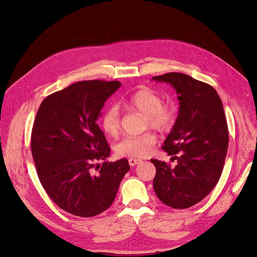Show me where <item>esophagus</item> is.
Listing matches in <instances>:
<instances>
[{
    "label": "esophagus",
    "instance_id": "obj_1",
    "mask_svg": "<svg viewBox=\"0 0 257 257\" xmlns=\"http://www.w3.org/2000/svg\"><path fill=\"white\" fill-rule=\"evenodd\" d=\"M129 165L131 166V167H134V166H137V165H139V164H141V159H137V158H129Z\"/></svg>",
    "mask_w": 257,
    "mask_h": 257
}]
</instances>
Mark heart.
Here are the masks:
<instances>
[{
	"instance_id": "obj_1",
	"label": "heart",
	"mask_w": 257,
	"mask_h": 257,
	"mask_svg": "<svg viewBox=\"0 0 257 257\" xmlns=\"http://www.w3.org/2000/svg\"><path fill=\"white\" fill-rule=\"evenodd\" d=\"M129 110L138 111L146 116L145 128H154L158 131H169L177 119V106L173 102L164 103L158 92L142 87L124 102ZM101 127L109 138H116L120 131V117L117 106H110L103 113ZM156 136L153 132H145L140 136L127 137L115 146V152L121 157H144L149 154L156 144Z\"/></svg>"
}]
</instances>
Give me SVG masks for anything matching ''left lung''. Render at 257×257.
<instances>
[{
  "label": "left lung",
  "instance_id": "8db88e82",
  "mask_svg": "<svg viewBox=\"0 0 257 257\" xmlns=\"http://www.w3.org/2000/svg\"><path fill=\"white\" fill-rule=\"evenodd\" d=\"M171 84L178 94L179 114L161 147L177 165L151 159L156 168L153 187L166 205L184 209L203 200L217 185L228 149V127L215 89L182 73L152 78Z\"/></svg>",
  "mask_w": 257,
  "mask_h": 257
}]
</instances>
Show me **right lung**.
<instances>
[{
    "instance_id": "1",
    "label": "right lung",
    "mask_w": 257,
    "mask_h": 257,
    "mask_svg": "<svg viewBox=\"0 0 257 257\" xmlns=\"http://www.w3.org/2000/svg\"><path fill=\"white\" fill-rule=\"evenodd\" d=\"M120 85L79 81L48 96L36 113L31 151L39 181L54 203L77 217H94L109 207L130 170L126 158L106 160L110 148L97 124L105 101Z\"/></svg>"
}]
</instances>
